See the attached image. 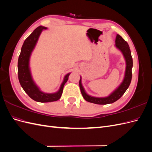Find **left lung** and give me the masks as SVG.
<instances>
[{
	"instance_id": "obj_1",
	"label": "left lung",
	"mask_w": 152,
	"mask_h": 152,
	"mask_svg": "<svg viewBox=\"0 0 152 152\" xmlns=\"http://www.w3.org/2000/svg\"><path fill=\"white\" fill-rule=\"evenodd\" d=\"M115 46L122 53L124 57L126 59V68L124 80L121 85L115 90L112 94H110L107 97L104 98H96L91 96L87 94L82 85L81 77L79 80V86L81 93L83 98L87 102L98 104H107L115 102L118 99H120L122 95L129 86L132 79V58L131 56V50L129 46L126 41L124 40L121 35H117L115 39Z\"/></svg>"
}]
</instances>
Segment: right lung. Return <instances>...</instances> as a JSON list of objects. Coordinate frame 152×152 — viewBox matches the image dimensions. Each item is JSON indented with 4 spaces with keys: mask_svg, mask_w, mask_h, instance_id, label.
<instances>
[{
    "mask_svg": "<svg viewBox=\"0 0 152 152\" xmlns=\"http://www.w3.org/2000/svg\"><path fill=\"white\" fill-rule=\"evenodd\" d=\"M46 27L39 26L27 37L22 45L21 53L18 62V74L20 83L25 93L29 97L36 102L48 103L56 102L61 98L63 87L68 79L70 73H68L64 78L63 82L59 91L55 93H45L41 91L32 79L29 67V61L31 54L37 42L39 36L43 30Z\"/></svg>",
    "mask_w": 152,
    "mask_h": 152,
    "instance_id": "1",
    "label": "right lung"
}]
</instances>
